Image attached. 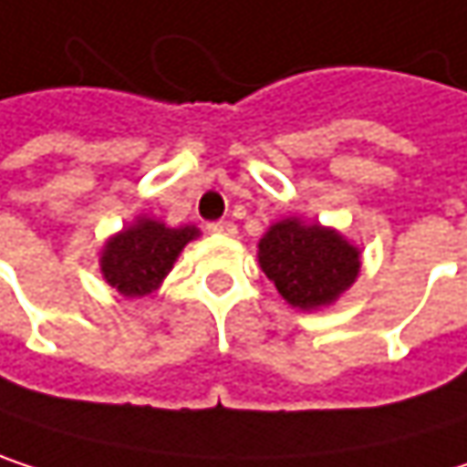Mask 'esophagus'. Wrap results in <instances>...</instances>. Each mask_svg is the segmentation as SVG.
<instances>
[{"label":"esophagus","instance_id":"obj_1","mask_svg":"<svg viewBox=\"0 0 467 467\" xmlns=\"http://www.w3.org/2000/svg\"><path fill=\"white\" fill-rule=\"evenodd\" d=\"M211 233L233 237V234H237V227H234L233 222H216V224H211Z\"/></svg>","mask_w":467,"mask_h":467}]
</instances>
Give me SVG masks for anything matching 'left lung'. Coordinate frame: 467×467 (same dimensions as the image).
Masks as SVG:
<instances>
[{
    "instance_id": "8db88e82",
    "label": "left lung",
    "mask_w": 467,
    "mask_h": 467,
    "mask_svg": "<svg viewBox=\"0 0 467 467\" xmlns=\"http://www.w3.org/2000/svg\"><path fill=\"white\" fill-rule=\"evenodd\" d=\"M256 259L278 295L300 311L337 303L362 267V251L346 234L297 216L267 227L256 243Z\"/></svg>"
}]
</instances>
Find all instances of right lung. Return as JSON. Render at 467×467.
<instances>
[{"label": "right lung", "mask_w": 467, "mask_h": 467, "mask_svg": "<svg viewBox=\"0 0 467 467\" xmlns=\"http://www.w3.org/2000/svg\"><path fill=\"white\" fill-rule=\"evenodd\" d=\"M200 237L194 224L167 227L159 219L138 216L99 248V273L124 297H145L161 286L181 251Z\"/></svg>", "instance_id": "right-lung-1"}]
</instances>
